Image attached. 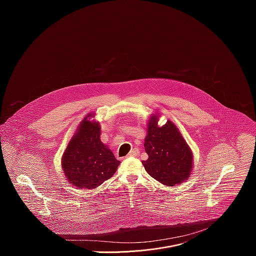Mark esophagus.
I'll return each mask as SVG.
<instances>
[{
  "instance_id": "1",
  "label": "esophagus",
  "mask_w": 256,
  "mask_h": 256,
  "mask_svg": "<svg viewBox=\"0 0 256 256\" xmlns=\"http://www.w3.org/2000/svg\"><path fill=\"white\" fill-rule=\"evenodd\" d=\"M140 155V152H138V150H132L130 154H128V156L130 157H136V156H138Z\"/></svg>"
}]
</instances>
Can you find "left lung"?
Returning <instances> with one entry per match:
<instances>
[{
    "label": "left lung",
    "mask_w": 256,
    "mask_h": 256,
    "mask_svg": "<svg viewBox=\"0 0 256 256\" xmlns=\"http://www.w3.org/2000/svg\"><path fill=\"white\" fill-rule=\"evenodd\" d=\"M152 118L144 138V151L148 160L142 165L154 179L162 184L174 186L190 177L192 168V153L175 124L167 122L159 128Z\"/></svg>",
    "instance_id": "1"
}]
</instances>
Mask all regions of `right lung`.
Listing matches in <instances>:
<instances>
[{"mask_svg":"<svg viewBox=\"0 0 256 256\" xmlns=\"http://www.w3.org/2000/svg\"><path fill=\"white\" fill-rule=\"evenodd\" d=\"M79 126L62 155V165L70 184L91 190L110 178L120 162L101 142L98 122L86 118Z\"/></svg>","mask_w":256,"mask_h":256,"instance_id":"1","label":"right lung"}]
</instances>
